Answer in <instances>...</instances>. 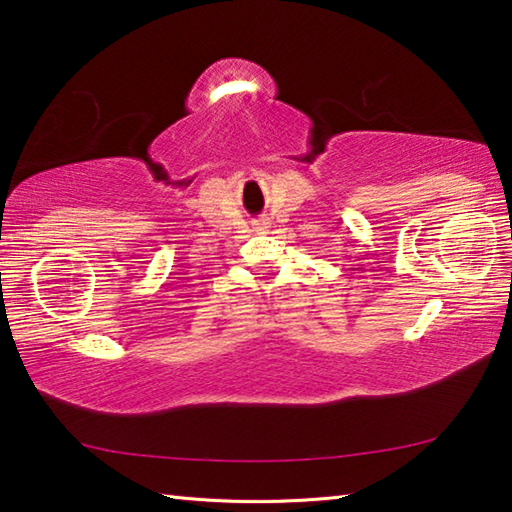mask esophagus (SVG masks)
I'll list each match as a JSON object with an SVG mask.
<instances>
[{
    "label": "esophagus",
    "mask_w": 512,
    "mask_h": 512,
    "mask_svg": "<svg viewBox=\"0 0 512 512\" xmlns=\"http://www.w3.org/2000/svg\"><path fill=\"white\" fill-rule=\"evenodd\" d=\"M255 226H257L259 230H264L268 224H266V219H259V221H255Z\"/></svg>",
    "instance_id": "1"
}]
</instances>
